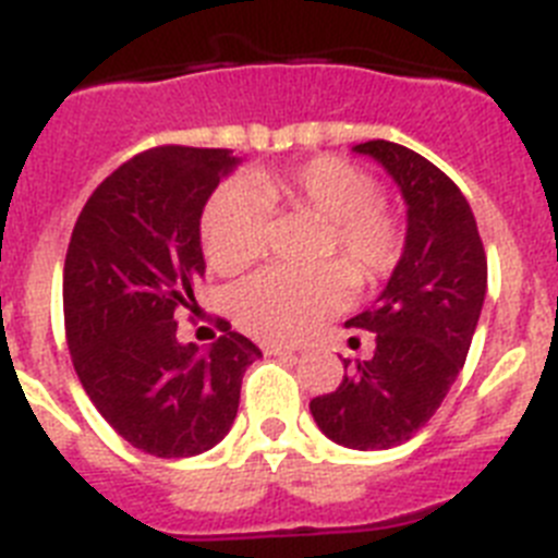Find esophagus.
I'll return each instance as SVG.
<instances>
[{"label":"esophagus","mask_w":558,"mask_h":558,"mask_svg":"<svg viewBox=\"0 0 558 558\" xmlns=\"http://www.w3.org/2000/svg\"><path fill=\"white\" fill-rule=\"evenodd\" d=\"M265 354H276V357H293L295 349L282 347V343H263Z\"/></svg>","instance_id":"34e87169"}]
</instances>
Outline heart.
<instances>
[{
    "label": "heart",
    "instance_id": "1",
    "mask_svg": "<svg viewBox=\"0 0 558 558\" xmlns=\"http://www.w3.org/2000/svg\"><path fill=\"white\" fill-rule=\"evenodd\" d=\"M251 186L231 181L215 190L201 218L206 263L218 274L248 268L265 245L268 206H288L324 220L322 259L335 256L354 284H368L397 265L402 226L377 201L372 175L360 167L318 156L284 170H254ZM347 293L338 268L290 274L259 270L236 284L231 313L245 332L265 340H299L313 332Z\"/></svg>",
    "mask_w": 558,
    "mask_h": 558
}]
</instances>
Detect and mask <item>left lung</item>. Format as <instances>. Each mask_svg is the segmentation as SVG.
<instances>
[{
    "label": "left lung",
    "instance_id": "obj_1",
    "mask_svg": "<svg viewBox=\"0 0 558 558\" xmlns=\"http://www.w3.org/2000/svg\"><path fill=\"white\" fill-rule=\"evenodd\" d=\"M352 150L397 181L405 248L377 302L347 322L377 335L374 357L310 411L335 445L388 450L430 422L463 368L486 295V251L461 190L425 156L386 140Z\"/></svg>",
    "mask_w": 558,
    "mask_h": 558
}]
</instances>
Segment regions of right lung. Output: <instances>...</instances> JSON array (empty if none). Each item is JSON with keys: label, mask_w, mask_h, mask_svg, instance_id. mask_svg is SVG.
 <instances>
[{"label": "right lung", "mask_w": 558, "mask_h": 558, "mask_svg": "<svg viewBox=\"0 0 558 558\" xmlns=\"http://www.w3.org/2000/svg\"><path fill=\"white\" fill-rule=\"evenodd\" d=\"M236 165L226 147H153L92 192L72 229L69 354L102 418L147 456L190 458L218 445L234 425L245 368L263 357L229 322L206 352L181 343L175 322L206 270L204 206Z\"/></svg>", "instance_id": "obj_1"}]
</instances>
